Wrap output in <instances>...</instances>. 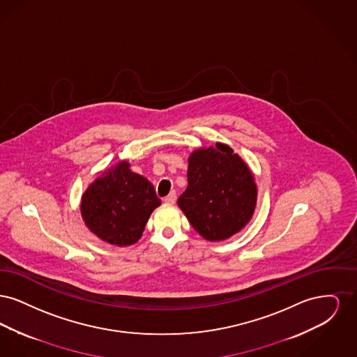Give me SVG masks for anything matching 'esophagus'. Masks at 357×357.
<instances>
[{
    "label": "esophagus",
    "mask_w": 357,
    "mask_h": 357,
    "mask_svg": "<svg viewBox=\"0 0 357 357\" xmlns=\"http://www.w3.org/2000/svg\"><path fill=\"white\" fill-rule=\"evenodd\" d=\"M175 201H176V192L175 191H171L170 194L165 198V202L169 204H175Z\"/></svg>",
    "instance_id": "esophagus-1"
}]
</instances>
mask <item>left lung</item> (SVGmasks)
<instances>
[{
	"instance_id": "obj_1",
	"label": "left lung",
	"mask_w": 357,
	"mask_h": 357,
	"mask_svg": "<svg viewBox=\"0 0 357 357\" xmlns=\"http://www.w3.org/2000/svg\"><path fill=\"white\" fill-rule=\"evenodd\" d=\"M188 185L178 206L207 241H223L252 220L257 204L255 176L242 158L223 143L188 156Z\"/></svg>"
}]
</instances>
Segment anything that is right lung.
I'll use <instances>...</instances> for the list:
<instances>
[{"label":"right lung","mask_w":357,"mask_h":357,"mask_svg":"<svg viewBox=\"0 0 357 357\" xmlns=\"http://www.w3.org/2000/svg\"><path fill=\"white\" fill-rule=\"evenodd\" d=\"M162 204L153 185L123 160L85 190L82 217L98 237L115 246L137 242L153 210Z\"/></svg>","instance_id":"obj_1"}]
</instances>
